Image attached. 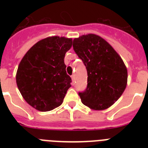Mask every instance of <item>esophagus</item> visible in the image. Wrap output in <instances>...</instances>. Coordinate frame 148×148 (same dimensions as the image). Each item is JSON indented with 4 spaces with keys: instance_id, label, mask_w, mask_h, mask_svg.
I'll use <instances>...</instances> for the list:
<instances>
[{
    "instance_id": "esophagus-1",
    "label": "esophagus",
    "mask_w": 148,
    "mask_h": 148,
    "mask_svg": "<svg viewBox=\"0 0 148 148\" xmlns=\"http://www.w3.org/2000/svg\"><path fill=\"white\" fill-rule=\"evenodd\" d=\"M71 78H72V81H73V83L74 84V82H75V75H73L71 76Z\"/></svg>"
}]
</instances>
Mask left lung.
I'll use <instances>...</instances> for the list:
<instances>
[{
	"instance_id": "left-lung-1",
	"label": "left lung",
	"mask_w": 148,
	"mask_h": 148,
	"mask_svg": "<svg viewBox=\"0 0 148 148\" xmlns=\"http://www.w3.org/2000/svg\"><path fill=\"white\" fill-rule=\"evenodd\" d=\"M73 49L87 71V87L78 92L84 105L95 110L110 108L120 98L127 82V70L119 55L95 34L73 40Z\"/></svg>"
}]
</instances>
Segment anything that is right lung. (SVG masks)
Segmentation results:
<instances>
[{"mask_svg": "<svg viewBox=\"0 0 148 148\" xmlns=\"http://www.w3.org/2000/svg\"><path fill=\"white\" fill-rule=\"evenodd\" d=\"M72 38L52 36L30 48L18 65L16 83L24 100L39 111L61 105L72 80L66 74L64 56Z\"/></svg>", "mask_w": 148, "mask_h": 148, "instance_id": "right-lung-1", "label": "right lung"}]
</instances>
